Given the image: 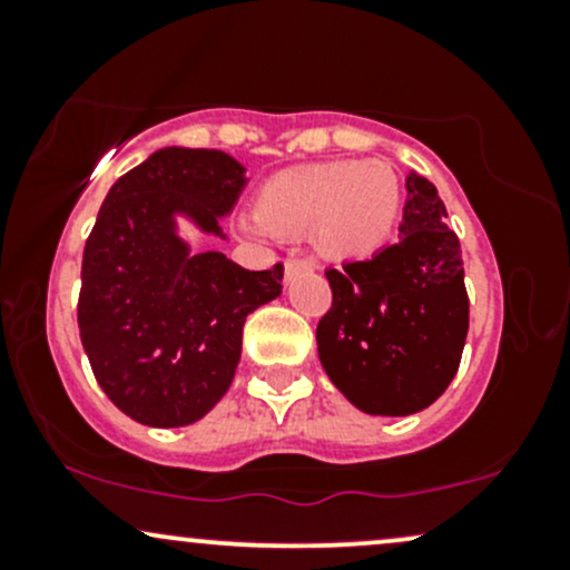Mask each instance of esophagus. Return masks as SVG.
<instances>
[{"mask_svg":"<svg viewBox=\"0 0 570 570\" xmlns=\"http://www.w3.org/2000/svg\"><path fill=\"white\" fill-rule=\"evenodd\" d=\"M313 271H316V265H313L311 259H286L284 263L286 281H292V276H297V273H313Z\"/></svg>","mask_w":570,"mask_h":570,"instance_id":"obj_1","label":"esophagus"}]
</instances>
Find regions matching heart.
Wrapping results in <instances>:
<instances>
[{
	"mask_svg": "<svg viewBox=\"0 0 570 570\" xmlns=\"http://www.w3.org/2000/svg\"><path fill=\"white\" fill-rule=\"evenodd\" d=\"M402 212V187L381 160L307 163L273 174L259 187L254 217H240L248 235L311 233L326 259H367L381 252Z\"/></svg>",
	"mask_w": 570,
	"mask_h": 570,
	"instance_id": "1",
	"label": "heart"
}]
</instances>
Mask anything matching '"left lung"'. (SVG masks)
Segmentation results:
<instances>
[{"label": "left lung", "instance_id": "left-lung-1", "mask_svg": "<svg viewBox=\"0 0 570 570\" xmlns=\"http://www.w3.org/2000/svg\"><path fill=\"white\" fill-rule=\"evenodd\" d=\"M399 244L330 267L332 307L318 322L330 381L367 415H412L444 394L461 364L469 297L458 235L426 176L404 179Z\"/></svg>", "mask_w": 570, "mask_h": 570}]
</instances>
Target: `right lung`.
<instances>
[{
	"label": "right lung",
	"instance_id": "obj_1",
	"mask_svg": "<svg viewBox=\"0 0 570 570\" xmlns=\"http://www.w3.org/2000/svg\"><path fill=\"white\" fill-rule=\"evenodd\" d=\"M248 185L219 149L163 147L115 181L82 254V348L104 394L136 423L179 429L230 389L248 313L281 294L284 265L246 271L193 252L179 217L227 240Z\"/></svg>",
	"mask_w": 570,
	"mask_h": 570
}]
</instances>
